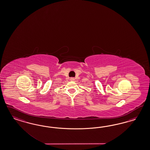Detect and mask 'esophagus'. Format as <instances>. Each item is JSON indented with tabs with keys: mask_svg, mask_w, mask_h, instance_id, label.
Here are the masks:
<instances>
[{
	"mask_svg": "<svg viewBox=\"0 0 150 150\" xmlns=\"http://www.w3.org/2000/svg\"><path fill=\"white\" fill-rule=\"evenodd\" d=\"M70 81H74V80H75V78H74V77H71V78L70 79Z\"/></svg>",
	"mask_w": 150,
	"mask_h": 150,
	"instance_id": "34e87169",
	"label": "esophagus"
}]
</instances>
